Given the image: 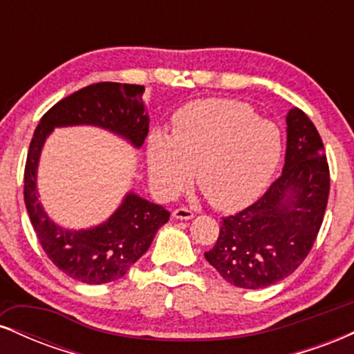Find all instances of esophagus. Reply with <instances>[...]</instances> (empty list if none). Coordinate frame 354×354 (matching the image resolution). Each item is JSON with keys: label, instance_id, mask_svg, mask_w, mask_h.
Returning <instances> with one entry per match:
<instances>
[{"label": "esophagus", "instance_id": "1", "mask_svg": "<svg viewBox=\"0 0 354 354\" xmlns=\"http://www.w3.org/2000/svg\"><path fill=\"white\" fill-rule=\"evenodd\" d=\"M193 211L188 209V208H176L173 211V218L174 219H193Z\"/></svg>", "mask_w": 354, "mask_h": 354}]
</instances>
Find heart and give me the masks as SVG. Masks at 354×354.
I'll return each mask as SVG.
<instances>
[{"label":"heart","mask_w":354,"mask_h":354,"mask_svg":"<svg viewBox=\"0 0 354 354\" xmlns=\"http://www.w3.org/2000/svg\"><path fill=\"white\" fill-rule=\"evenodd\" d=\"M281 154L278 126L233 100L185 104L174 113L171 135L154 129L146 141L149 176L165 196L181 193L194 174L214 208L223 211L258 200L273 180Z\"/></svg>","instance_id":"obj_1"}]
</instances>
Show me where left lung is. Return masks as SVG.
<instances>
[{"mask_svg":"<svg viewBox=\"0 0 354 354\" xmlns=\"http://www.w3.org/2000/svg\"><path fill=\"white\" fill-rule=\"evenodd\" d=\"M330 169L318 129L299 108L286 113L281 176L258 201L221 221L205 258L226 281L246 290L271 286L304 261L323 223Z\"/></svg>","mask_w":354,"mask_h":354,"instance_id":"obj_1","label":"left lung"}]
</instances>
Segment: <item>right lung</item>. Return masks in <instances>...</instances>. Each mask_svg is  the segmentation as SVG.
I'll use <instances>...</instances> for the list:
<instances>
[{
    "label": "right lung",
    "mask_w": 354,
    "mask_h": 354,
    "mask_svg": "<svg viewBox=\"0 0 354 354\" xmlns=\"http://www.w3.org/2000/svg\"><path fill=\"white\" fill-rule=\"evenodd\" d=\"M145 86L96 83L56 103L35 129L24 168V205L48 258L63 273L86 284L123 278L151 246L156 231L168 223L169 211L135 191H128L109 218L91 228H64L48 216L38 193V166L43 146L55 128L95 126L141 148L149 116Z\"/></svg>",
    "instance_id": "1"
}]
</instances>
